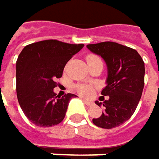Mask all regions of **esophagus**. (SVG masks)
<instances>
[{
    "label": "esophagus",
    "instance_id": "1",
    "mask_svg": "<svg viewBox=\"0 0 159 159\" xmlns=\"http://www.w3.org/2000/svg\"><path fill=\"white\" fill-rule=\"evenodd\" d=\"M83 102L85 103V105H87V106H89V107H90V106L93 105V102H91V101H89V100L83 99Z\"/></svg>",
    "mask_w": 159,
    "mask_h": 159
}]
</instances>
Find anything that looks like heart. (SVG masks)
Listing matches in <instances>:
<instances>
[{"label": "heart", "instance_id": "obj_1", "mask_svg": "<svg viewBox=\"0 0 159 159\" xmlns=\"http://www.w3.org/2000/svg\"><path fill=\"white\" fill-rule=\"evenodd\" d=\"M90 58H98V57L95 56V55H89L87 60L90 59ZM77 89H78V91L80 92V94H81L82 96H85V97H90L92 93H93V88H92V86L89 85V84L79 85Z\"/></svg>", "mask_w": 159, "mask_h": 159}]
</instances>
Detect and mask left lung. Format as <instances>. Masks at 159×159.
Instances as JSON below:
<instances>
[{"mask_svg": "<svg viewBox=\"0 0 159 159\" xmlns=\"http://www.w3.org/2000/svg\"><path fill=\"white\" fill-rule=\"evenodd\" d=\"M87 48L101 56L107 67L106 88L103 96L108 99L96 101L104 111L93 123L104 129L118 127L128 121L135 112L144 88L145 65L138 52L115 42L88 44Z\"/></svg>", "mask_w": 159, "mask_h": 159, "instance_id": "obj_1", "label": "left lung"}]
</instances>
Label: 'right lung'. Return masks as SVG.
<instances>
[{"instance_id": "obj_1", "label": "right lung", "mask_w": 159, "mask_h": 159, "mask_svg": "<svg viewBox=\"0 0 159 159\" xmlns=\"http://www.w3.org/2000/svg\"><path fill=\"white\" fill-rule=\"evenodd\" d=\"M84 44L44 40L25 46L16 62L17 97L28 120L40 127L60 123L76 95L57 96L53 89L66 63Z\"/></svg>"}]
</instances>
